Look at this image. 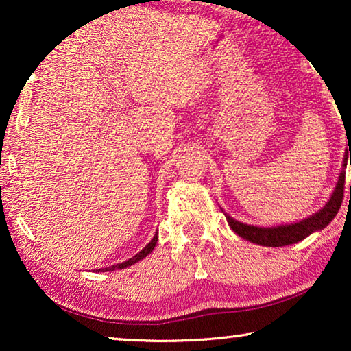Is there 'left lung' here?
Masks as SVG:
<instances>
[{
	"label": "left lung",
	"instance_id": "8db88e82",
	"mask_svg": "<svg viewBox=\"0 0 351 351\" xmlns=\"http://www.w3.org/2000/svg\"><path fill=\"white\" fill-rule=\"evenodd\" d=\"M348 152L351 153L350 143H348ZM347 161H348V155H345L342 172H340L337 184H335V189L332 191V195H330V199L326 203L323 209H319L318 213L310 215V217L300 220V222L276 225V227H254V225L238 222V220H234L233 217H230V215L225 214L230 228H232L238 237L247 239V241H251L254 244H261V246H270V247L289 246V244H295L302 241V239L306 238L313 232H319V230H323L326 225L332 222L335 214L339 213L340 204H342ZM350 162H351V155H350ZM350 195H351V186H350Z\"/></svg>",
	"mask_w": 351,
	"mask_h": 351
}]
</instances>
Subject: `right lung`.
Segmentation results:
<instances>
[{
    "label": "right lung",
    "instance_id": "add662e5",
    "mask_svg": "<svg viewBox=\"0 0 351 351\" xmlns=\"http://www.w3.org/2000/svg\"><path fill=\"white\" fill-rule=\"evenodd\" d=\"M156 243H158V232L155 233V237H153V239L150 243L147 244L145 247L142 249L141 252L138 254H136V256H134L132 258H129V261H126V262H121V263H117V265H112V267H107V268H104V270H99V271H113V270H123V268H126V267H131V265H134V263L136 262H138V261H142V258H145L148 254H150L153 249H155V246H156Z\"/></svg>",
    "mask_w": 351,
    "mask_h": 351
}]
</instances>
